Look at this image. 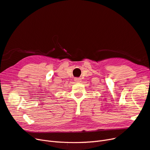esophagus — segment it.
Returning a JSON list of instances; mask_svg holds the SVG:
<instances>
[{
	"label": "esophagus",
	"instance_id": "obj_1",
	"mask_svg": "<svg viewBox=\"0 0 150 150\" xmlns=\"http://www.w3.org/2000/svg\"><path fill=\"white\" fill-rule=\"evenodd\" d=\"M74 81L77 83H79V82H81V79L80 78H75Z\"/></svg>",
	"mask_w": 150,
	"mask_h": 150
}]
</instances>
